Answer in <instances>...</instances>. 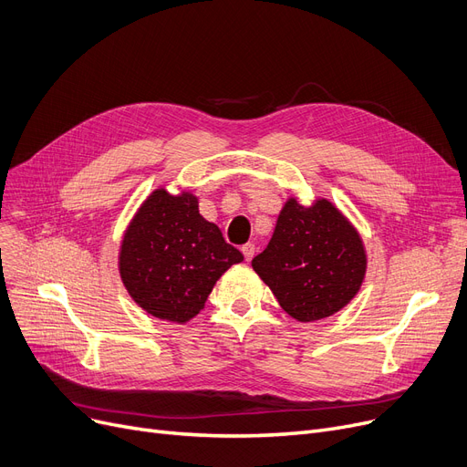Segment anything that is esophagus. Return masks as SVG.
<instances>
[{
	"instance_id": "obj_1",
	"label": "esophagus",
	"mask_w": 467,
	"mask_h": 467,
	"mask_svg": "<svg viewBox=\"0 0 467 467\" xmlns=\"http://www.w3.org/2000/svg\"><path fill=\"white\" fill-rule=\"evenodd\" d=\"M254 245H253V243H247V245H243L241 247V253H243V256H245V260L247 262H251L253 260V256H254Z\"/></svg>"
}]
</instances>
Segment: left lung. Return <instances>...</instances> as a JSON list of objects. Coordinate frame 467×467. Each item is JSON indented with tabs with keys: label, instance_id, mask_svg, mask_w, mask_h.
<instances>
[{
	"label": "left lung",
	"instance_id": "1",
	"mask_svg": "<svg viewBox=\"0 0 467 467\" xmlns=\"http://www.w3.org/2000/svg\"><path fill=\"white\" fill-rule=\"evenodd\" d=\"M253 270L288 316L309 323L340 312L359 293L367 253L358 230L328 199L304 207L291 197Z\"/></svg>",
	"mask_w": 467,
	"mask_h": 467
}]
</instances>
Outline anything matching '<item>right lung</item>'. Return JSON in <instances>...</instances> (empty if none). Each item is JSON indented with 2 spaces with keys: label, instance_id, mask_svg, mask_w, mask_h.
I'll return each mask as SVG.
<instances>
[{
  "label": "right lung",
  "instance_id": "add662e5",
  "mask_svg": "<svg viewBox=\"0 0 467 467\" xmlns=\"http://www.w3.org/2000/svg\"><path fill=\"white\" fill-rule=\"evenodd\" d=\"M243 254L199 214L192 192L153 190L132 216L119 249V275L150 316L184 325L205 307L214 283Z\"/></svg>",
  "mask_w": 467,
  "mask_h": 467
}]
</instances>
